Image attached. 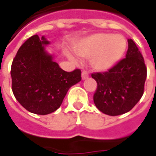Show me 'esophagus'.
Listing matches in <instances>:
<instances>
[{
  "instance_id": "obj_1",
  "label": "esophagus",
  "mask_w": 156,
  "mask_h": 156,
  "mask_svg": "<svg viewBox=\"0 0 156 156\" xmlns=\"http://www.w3.org/2000/svg\"><path fill=\"white\" fill-rule=\"evenodd\" d=\"M89 78V73L85 71L82 72V79H86Z\"/></svg>"
}]
</instances>
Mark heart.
Returning <instances> with one entry per match:
<instances>
[{"label": "heart", "mask_w": 156, "mask_h": 156, "mask_svg": "<svg viewBox=\"0 0 156 156\" xmlns=\"http://www.w3.org/2000/svg\"><path fill=\"white\" fill-rule=\"evenodd\" d=\"M127 47L126 40L121 35L97 34L87 38L76 47L78 55L91 57L93 67L99 71L108 70L121 59ZM73 61L77 59L70 55Z\"/></svg>", "instance_id": "obj_1"}]
</instances>
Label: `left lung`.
<instances>
[{
  "label": "left lung",
  "instance_id": "obj_1",
  "mask_svg": "<svg viewBox=\"0 0 156 156\" xmlns=\"http://www.w3.org/2000/svg\"><path fill=\"white\" fill-rule=\"evenodd\" d=\"M126 58L105 73H94L98 86L93 95L97 108L109 115L124 114L133 109L144 92L147 67L141 51L131 39L128 40Z\"/></svg>",
  "mask_w": 156,
  "mask_h": 156
}]
</instances>
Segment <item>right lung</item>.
I'll return each mask as SVG.
<instances>
[{"label": "right lung", "mask_w": 156, "mask_h": 156, "mask_svg": "<svg viewBox=\"0 0 156 156\" xmlns=\"http://www.w3.org/2000/svg\"><path fill=\"white\" fill-rule=\"evenodd\" d=\"M44 37L31 36L19 48L11 66L12 90L29 112L47 115L58 110L68 90L81 80L80 69L66 72L46 53Z\"/></svg>", "instance_id": "add662e5"}]
</instances>
